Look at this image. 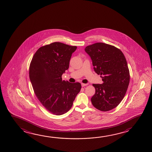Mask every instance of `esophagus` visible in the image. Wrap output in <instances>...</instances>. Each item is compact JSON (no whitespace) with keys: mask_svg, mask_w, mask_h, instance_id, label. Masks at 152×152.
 Here are the masks:
<instances>
[{"mask_svg":"<svg viewBox=\"0 0 152 152\" xmlns=\"http://www.w3.org/2000/svg\"><path fill=\"white\" fill-rule=\"evenodd\" d=\"M87 85H88L87 83H81L82 87H85V86H87Z\"/></svg>","mask_w":152,"mask_h":152,"instance_id":"esophagus-1","label":"esophagus"}]
</instances>
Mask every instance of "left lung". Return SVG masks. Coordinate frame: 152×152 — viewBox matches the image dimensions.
<instances>
[{
  "mask_svg": "<svg viewBox=\"0 0 152 152\" xmlns=\"http://www.w3.org/2000/svg\"><path fill=\"white\" fill-rule=\"evenodd\" d=\"M95 72L101 75L102 84H93L95 93L91 98L97 109L108 111L116 108L123 99L130 83V72L123 53L116 47L96 43L86 47Z\"/></svg>",
  "mask_w": 152,
  "mask_h": 152,
  "instance_id": "left-lung-1",
  "label": "left lung"
}]
</instances>
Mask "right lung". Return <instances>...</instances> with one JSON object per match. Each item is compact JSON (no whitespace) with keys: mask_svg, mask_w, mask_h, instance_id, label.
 Here are the masks:
<instances>
[{"mask_svg":"<svg viewBox=\"0 0 152 152\" xmlns=\"http://www.w3.org/2000/svg\"><path fill=\"white\" fill-rule=\"evenodd\" d=\"M77 48L53 42L40 47L31 61L29 74L34 91L44 108L53 115H61L69 110L81 88L80 83H70L61 78Z\"/></svg>","mask_w":152,"mask_h":152,"instance_id":"right-lung-1","label":"right lung"}]
</instances>
